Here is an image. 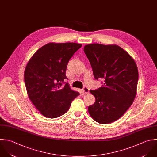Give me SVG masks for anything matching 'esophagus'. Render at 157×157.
<instances>
[{
	"label": "esophagus",
	"instance_id": "34e87169",
	"mask_svg": "<svg viewBox=\"0 0 157 157\" xmlns=\"http://www.w3.org/2000/svg\"><path fill=\"white\" fill-rule=\"evenodd\" d=\"M82 92L84 95H86L89 93V89L87 87H84L82 90Z\"/></svg>",
	"mask_w": 157,
	"mask_h": 157
}]
</instances>
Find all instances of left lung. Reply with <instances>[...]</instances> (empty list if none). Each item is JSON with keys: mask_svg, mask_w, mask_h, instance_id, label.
<instances>
[{"mask_svg": "<svg viewBox=\"0 0 157 157\" xmlns=\"http://www.w3.org/2000/svg\"><path fill=\"white\" fill-rule=\"evenodd\" d=\"M95 78H102L101 87L90 92L95 98L88 111L101 124L114 122L132 105L137 91L138 70L133 58L116 44L92 43L85 45Z\"/></svg>", "mask_w": 157, "mask_h": 157, "instance_id": "8db88e82", "label": "left lung"}]
</instances>
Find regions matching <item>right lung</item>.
Instances as JSON below:
<instances>
[{
  "label": "right lung",
  "mask_w": 157,
  "mask_h": 157,
  "mask_svg": "<svg viewBox=\"0 0 157 157\" xmlns=\"http://www.w3.org/2000/svg\"><path fill=\"white\" fill-rule=\"evenodd\" d=\"M82 46L76 43H49L30 59L24 71L28 97L40 114L54 119L66 113L79 93L71 89L65 73L68 62Z\"/></svg>",
  "instance_id": "obj_1"
}]
</instances>
